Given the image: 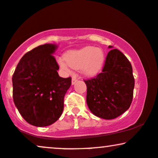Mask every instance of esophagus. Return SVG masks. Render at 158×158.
<instances>
[{"label": "esophagus", "mask_w": 158, "mask_h": 158, "mask_svg": "<svg viewBox=\"0 0 158 158\" xmlns=\"http://www.w3.org/2000/svg\"><path fill=\"white\" fill-rule=\"evenodd\" d=\"M78 80L77 79V77L76 75H73V77H72V85H74L76 82H77V81Z\"/></svg>", "instance_id": "1"}]
</instances>
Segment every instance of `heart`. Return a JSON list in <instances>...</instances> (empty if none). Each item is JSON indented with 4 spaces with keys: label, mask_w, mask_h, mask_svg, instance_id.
I'll list each match as a JSON object with an SVG mask.
<instances>
[{
    "label": "heart",
    "mask_w": 158,
    "mask_h": 158,
    "mask_svg": "<svg viewBox=\"0 0 158 158\" xmlns=\"http://www.w3.org/2000/svg\"><path fill=\"white\" fill-rule=\"evenodd\" d=\"M104 59L102 50L88 46L68 52L64 55V59H59V63L64 70H68L70 68L81 69L86 76H94L102 68Z\"/></svg>",
    "instance_id": "heart-1"
}]
</instances>
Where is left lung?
Here are the masks:
<instances>
[{"label":"left lung","instance_id":"1","mask_svg":"<svg viewBox=\"0 0 158 158\" xmlns=\"http://www.w3.org/2000/svg\"><path fill=\"white\" fill-rule=\"evenodd\" d=\"M84 81L87 85V104L97 117L112 119L129 108L135 78L131 63L119 50L108 52L102 73Z\"/></svg>","mask_w":158,"mask_h":158}]
</instances>
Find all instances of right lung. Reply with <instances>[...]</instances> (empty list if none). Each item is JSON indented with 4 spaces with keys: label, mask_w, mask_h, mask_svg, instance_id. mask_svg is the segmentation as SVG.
Masks as SVG:
<instances>
[{
    "label": "right lung",
    "mask_w": 158,
    "mask_h": 158,
    "mask_svg": "<svg viewBox=\"0 0 158 158\" xmlns=\"http://www.w3.org/2000/svg\"><path fill=\"white\" fill-rule=\"evenodd\" d=\"M56 44L40 45L25 53L12 76V96L19 113L35 126H48L59 119L71 77L62 78L52 53Z\"/></svg>",
    "instance_id": "add662e5"
}]
</instances>
